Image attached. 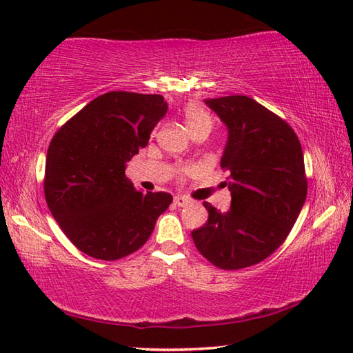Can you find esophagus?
I'll return each instance as SVG.
<instances>
[{
    "label": "esophagus",
    "instance_id": "34e87169",
    "mask_svg": "<svg viewBox=\"0 0 353 353\" xmlns=\"http://www.w3.org/2000/svg\"><path fill=\"white\" fill-rule=\"evenodd\" d=\"M188 198H185V196H176L174 198V205L176 207H185L188 205Z\"/></svg>",
    "mask_w": 353,
    "mask_h": 353
}]
</instances>
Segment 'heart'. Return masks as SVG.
<instances>
[{
	"instance_id": "1",
	"label": "heart",
	"mask_w": 353,
	"mask_h": 353,
	"mask_svg": "<svg viewBox=\"0 0 353 353\" xmlns=\"http://www.w3.org/2000/svg\"><path fill=\"white\" fill-rule=\"evenodd\" d=\"M183 121H185V126H187L190 134L193 132V130H198V129H208V130L212 129L210 115H208V113L198 104H188L187 107H185ZM185 172H188L187 168L182 170V174H185Z\"/></svg>"
}]
</instances>
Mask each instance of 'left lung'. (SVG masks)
<instances>
[{
  "instance_id": "left-lung-1",
  "label": "left lung",
  "mask_w": 353,
  "mask_h": 353,
  "mask_svg": "<svg viewBox=\"0 0 353 353\" xmlns=\"http://www.w3.org/2000/svg\"><path fill=\"white\" fill-rule=\"evenodd\" d=\"M229 139L221 168L230 171V210L208 202V221L191 232L216 268L243 270L268 259L290 235L307 199L301 141L285 119L243 94L207 99Z\"/></svg>"
}]
</instances>
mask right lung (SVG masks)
<instances>
[{
    "mask_svg": "<svg viewBox=\"0 0 353 353\" xmlns=\"http://www.w3.org/2000/svg\"><path fill=\"white\" fill-rule=\"evenodd\" d=\"M166 110L162 94L109 92L52 137L43 179L46 204L81 252L105 261L134 254L170 207L171 194H143L124 172Z\"/></svg>",
    "mask_w": 353,
    "mask_h": 353,
    "instance_id": "1",
    "label": "right lung"
}]
</instances>
